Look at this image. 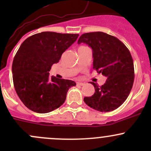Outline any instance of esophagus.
<instances>
[{
    "label": "esophagus",
    "mask_w": 151,
    "mask_h": 151,
    "mask_svg": "<svg viewBox=\"0 0 151 151\" xmlns=\"http://www.w3.org/2000/svg\"><path fill=\"white\" fill-rule=\"evenodd\" d=\"M77 85H80V86H83V85H85L84 83H82V82H77Z\"/></svg>",
    "instance_id": "obj_1"
}]
</instances>
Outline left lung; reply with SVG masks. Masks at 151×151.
Listing matches in <instances>:
<instances>
[{"label": "left lung", "instance_id": "1", "mask_svg": "<svg viewBox=\"0 0 151 151\" xmlns=\"http://www.w3.org/2000/svg\"><path fill=\"white\" fill-rule=\"evenodd\" d=\"M77 43L92 48L93 69L106 77L101 86L90 83L95 93L85 97V103L99 112L118 108L129 96L134 80V62L129 49L118 38L103 32L84 33Z\"/></svg>", "mask_w": 151, "mask_h": 151}]
</instances>
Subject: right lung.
Returning a JSON list of instances; mask_svg holds the SVG:
<instances>
[{
  "mask_svg": "<svg viewBox=\"0 0 151 151\" xmlns=\"http://www.w3.org/2000/svg\"><path fill=\"white\" fill-rule=\"evenodd\" d=\"M79 34L42 32L25 39L12 63L15 91L25 106L38 113H47L64 103L72 80L49 77L54 63L76 40Z\"/></svg>",
  "mask_w": 151,
  "mask_h": 151,
  "instance_id": "add662e5",
  "label": "right lung"
}]
</instances>
